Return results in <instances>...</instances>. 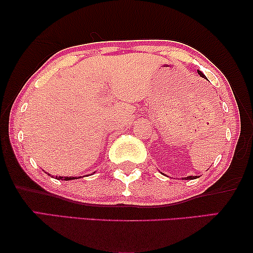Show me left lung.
<instances>
[{
  "instance_id": "1",
  "label": "left lung",
  "mask_w": 253,
  "mask_h": 253,
  "mask_svg": "<svg viewBox=\"0 0 253 253\" xmlns=\"http://www.w3.org/2000/svg\"><path fill=\"white\" fill-rule=\"evenodd\" d=\"M198 74H199L200 76H202V77H205V76H204V74H203L202 71L198 70ZM196 177H197V176H188V177H185L184 179H195Z\"/></svg>"
}]
</instances>
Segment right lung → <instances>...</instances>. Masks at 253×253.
Instances as JSON below:
<instances>
[{"mask_svg": "<svg viewBox=\"0 0 253 253\" xmlns=\"http://www.w3.org/2000/svg\"><path fill=\"white\" fill-rule=\"evenodd\" d=\"M57 179H64V181H70V179H75V177H63V176H56Z\"/></svg>", "mask_w": 253, "mask_h": 253, "instance_id": "1", "label": "right lung"}]
</instances>
